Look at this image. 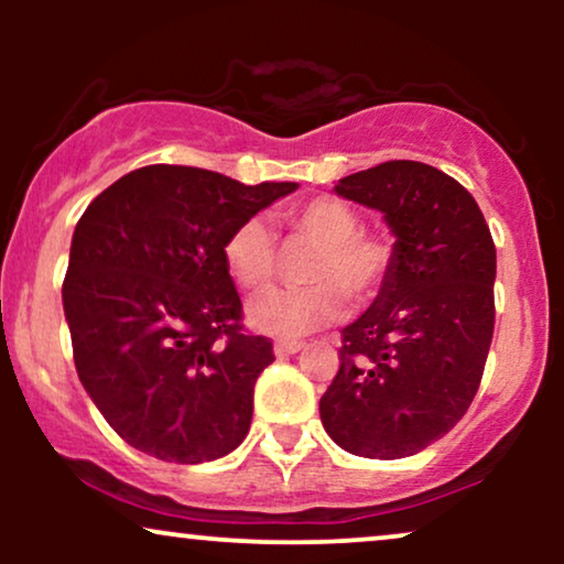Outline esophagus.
Instances as JSON below:
<instances>
[{
  "label": "esophagus",
  "mask_w": 564,
  "mask_h": 564,
  "mask_svg": "<svg viewBox=\"0 0 564 564\" xmlns=\"http://www.w3.org/2000/svg\"><path fill=\"white\" fill-rule=\"evenodd\" d=\"M275 355L278 358H289V355H296L302 349V341H275Z\"/></svg>",
  "instance_id": "obj_1"
}]
</instances>
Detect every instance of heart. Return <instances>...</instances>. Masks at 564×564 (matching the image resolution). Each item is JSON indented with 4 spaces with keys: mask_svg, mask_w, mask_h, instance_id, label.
<instances>
[{
    "mask_svg": "<svg viewBox=\"0 0 564 564\" xmlns=\"http://www.w3.org/2000/svg\"><path fill=\"white\" fill-rule=\"evenodd\" d=\"M291 241L315 246L302 278L310 286L273 289L254 296L246 310L249 326L275 339H300L341 315L345 300L366 307L384 289L394 264V243L379 232L360 230V215L347 200L318 196L281 217ZM232 281L246 291L264 289L275 275L273 232L260 217L236 225L223 246Z\"/></svg>",
    "mask_w": 564,
    "mask_h": 564,
    "instance_id": "b5f03b06",
    "label": "heart"
}]
</instances>
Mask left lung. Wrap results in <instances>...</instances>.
<instances>
[{
    "label": "left lung",
    "mask_w": 564,
    "mask_h": 564,
    "mask_svg": "<svg viewBox=\"0 0 564 564\" xmlns=\"http://www.w3.org/2000/svg\"><path fill=\"white\" fill-rule=\"evenodd\" d=\"M334 191L384 215L394 264L341 328L321 422L355 456H413L462 422L480 387L496 323L494 238L467 187L422 161H384Z\"/></svg>",
    "instance_id": "1"
}]
</instances>
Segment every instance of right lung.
I'll return each instance as SVG.
<instances>
[{
    "label": "right lung",
    "instance_id": "1",
    "mask_svg": "<svg viewBox=\"0 0 564 564\" xmlns=\"http://www.w3.org/2000/svg\"><path fill=\"white\" fill-rule=\"evenodd\" d=\"M296 187L153 164L116 180L76 223L63 281L76 373L132 448L200 464L243 443L275 355L243 332L223 246Z\"/></svg>",
    "mask_w": 564,
    "mask_h": 564
}]
</instances>
